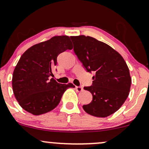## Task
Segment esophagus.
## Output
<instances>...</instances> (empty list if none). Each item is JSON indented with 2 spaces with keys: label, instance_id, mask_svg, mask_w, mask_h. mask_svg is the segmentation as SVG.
Segmentation results:
<instances>
[{
  "label": "esophagus",
  "instance_id": "1",
  "mask_svg": "<svg viewBox=\"0 0 149 149\" xmlns=\"http://www.w3.org/2000/svg\"><path fill=\"white\" fill-rule=\"evenodd\" d=\"M76 89L78 92H81L83 91V88H82V86H76Z\"/></svg>",
  "mask_w": 149,
  "mask_h": 149
}]
</instances>
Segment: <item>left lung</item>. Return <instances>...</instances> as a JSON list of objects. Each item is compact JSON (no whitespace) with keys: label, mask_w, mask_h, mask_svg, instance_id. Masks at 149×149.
Returning <instances> with one entry per match:
<instances>
[{"label":"left lung","mask_w":149,"mask_h":149,"mask_svg":"<svg viewBox=\"0 0 149 149\" xmlns=\"http://www.w3.org/2000/svg\"><path fill=\"white\" fill-rule=\"evenodd\" d=\"M73 50L88 72L93 71V84L84 86L93 100L83 105L91 116L105 118L124 104L131 84L129 67L122 56L106 43L84 35L71 36Z\"/></svg>","instance_id":"1"}]
</instances>
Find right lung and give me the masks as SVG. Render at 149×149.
<instances>
[{"label": "right lung", "mask_w": 149, "mask_h": 149, "mask_svg": "<svg viewBox=\"0 0 149 149\" xmlns=\"http://www.w3.org/2000/svg\"><path fill=\"white\" fill-rule=\"evenodd\" d=\"M73 45L67 36H54L28 49L21 56L12 76L13 92L20 106L39 116L53 110L73 84H60L51 78L57 57Z\"/></svg>", "instance_id": "add662e5"}]
</instances>
